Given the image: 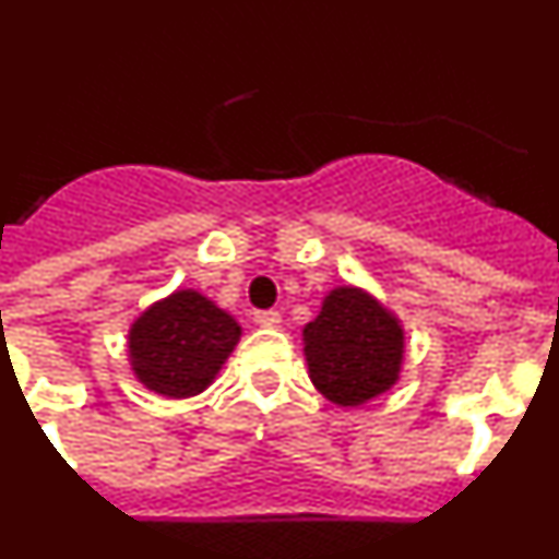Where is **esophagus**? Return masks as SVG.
Returning <instances> with one entry per match:
<instances>
[{"label":"esophagus","mask_w":559,"mask_h":559,"mask_svg":"<svg viewBox=\"0 0 559 559\" xmlns=\"http://www.w3.org/2000/svg\"><path fill=\"white\" fill-rule=\"evenodd\" d=\"M254 322L260 328H276L283 322V316H280V310H254Z\"/></svg>","instance_id":"34e87169"}]
</instances>
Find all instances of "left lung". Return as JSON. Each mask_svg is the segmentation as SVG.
Returning a JSON list of instances; mask_svg holds the SVG:
<instances>
[{
  "mask_svg": "<svg viewBox=\"0 0 559 559\" xmlns=\"http://www.w3.org/2000/svg\"><path fill=\"white\" fill-rule=\"evenodd\" d=\"M313 386L338 406H360L386 392L403 360V330L358 288H335L305 328Z\"/></svg>",
  "mask_w": 559,
  "mask_h": 559,
  "instance_id": "8db88e82",
  "label": "left lung"
}]
</instances>
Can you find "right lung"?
Listing matches in <instances>:
<instances>
[{
  "instance_id": "1",
  "label": "right lung",
  "mask_w": 559,
  "mask_h": 559,
  "mask_svg": "<svg viewBox=\"0 0 559 559\" xmlns=\"http://www.w3.org/2000/svg\"><path fill=\"white\" fill-rule=\"evenodd\" d=\"M240 338L229 313L195 294L179 290L133 322L128 347L136 378L165 397L204 392Z\"/></svg>"
}]
</instances>
